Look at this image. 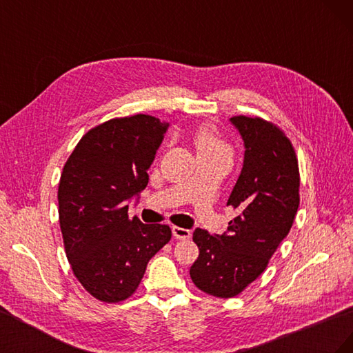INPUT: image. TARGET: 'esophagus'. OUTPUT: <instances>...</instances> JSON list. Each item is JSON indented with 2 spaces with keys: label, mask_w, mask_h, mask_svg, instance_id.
Masks as SVG:
<instances>
[{
  "label": "esophagus",
  "mask_w": 353,
  "mask_h": 353,
  "mask_svg": "<svg viewBox=\"0 0 353 353\" xmlns=\"http://www.w3.org/2000/svg\"><path fill=\"white\" fill-rule=\"evenodd\" d=\"M172 234H174V237L178 240H188L191 237L190 230L179 228V227H172Z\"/></svg>",
  "instance_id": "obj_1"
}]
</instances>
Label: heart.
<instances>
[{
    "mask_svg": "<svg viewBox=\"0 0 353 353\" xmlns=\"http://www.w3.org/2000/svg\"><path fill=\"white\" fill-rule=\"evenodd\" d=\"M197 150L199 153H206V154L221 157L223 160H228L230 163L232 162V157H234L232 147L223 140V138H221L212 126L203 128V130L199 132Z\"/></svg>",
    "mask_w": 353,
    "mask_h": 353,
    "instance_id": "obj_1",
    "label": "heart"
}]
</instances>
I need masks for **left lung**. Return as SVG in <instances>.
I'll return each mask as SVG.
<instances>
[{
    "instance_id": "1",
    "label": "left lung",
    "mask_w": 353,
    "mask_h": 353,
    "mask_svg": "<svg viewBox=\"0 0 353 353\" xmlns=\"http://www.w3.org/2000/svg\"><path fill=\"white\" fill-rule=\"evenodd\" d=\"M244 143L241 174L227 206L239 215L223 234L197 228L199 258L190 276L208 294L228 299L241 293L265 271L290 231L299 208V165L284 132L261 117L234 116Z\"/></svg>"
}]
</instances>
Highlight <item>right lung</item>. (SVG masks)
<instances>
[{
    "instance_id": "add662e5",
    "label": "right lung",
    "mask_w": 353,
    "mask_h": 353,
    "mask_svg": "<svg viewBox=\"0 0 353 353\" xmlns=\"http://www.w3.org/2000/svg\"><path fill=\"white\" fill-rule=\"evenodd\" d=\"M168 126L148 114L110 119L81 138L63 168L57 197L68 261L101 302L130 297L172 237L168 225L128 216V201L147 187Z\"/></svg>"
}]
</instances>
